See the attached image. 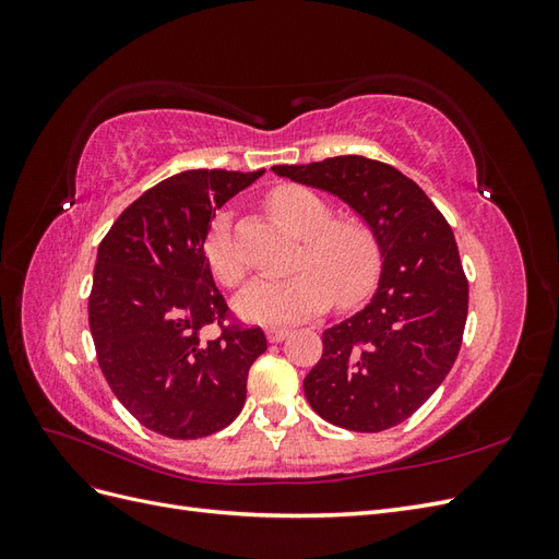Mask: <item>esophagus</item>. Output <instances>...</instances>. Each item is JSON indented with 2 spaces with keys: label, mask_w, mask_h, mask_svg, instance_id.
<instances>
[{
  "label": "esophagus",
  "mask_w": 559,
  "mask_h": 559,
  "mask_svg": "<svg viewBox=\"0 0 559 559\" xmlns=\"http://www.w3.org/2000/svg\"><path fill=\"white\" fill-rule=\"evenodd\" d=\"M286 335H289V329H275V326L265 329V337H267L270 343H282Z\"/></svg>",
  "instance_id": "obj_1"
}]
</instances>
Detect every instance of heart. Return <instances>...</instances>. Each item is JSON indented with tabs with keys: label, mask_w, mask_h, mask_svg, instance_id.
<instances>
[{
	"label": "heart",
	"mask_w": 559,
	"mask_h": 559,
	"mask_svg": "<svg viewBox=\"0 0 559 559\" xmlns=\"http://www.w3.org/2000/svg\"><path fill=\"white\" fill-rule=\"evenodd\" d=\"M270 207L302 238L296 273L280 280L251 282L238 298V310L263 324H286L324 310L333 300L349 308L373 289L382 247L376 228L359 216H335L326 198L306 186H280L270 193ZM205 259L214 277L240 286L247 265L230 233L228 214H218L207 233Z\"/></svg>",
	"instance_id": "heart-1"
}]
</instances>
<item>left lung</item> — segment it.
Here are the masks:
<instances>
[{
  "label": "left lung",
  "mask_w": 559,
  "mask_h": 559,
  "mask_svg": "<svg viewBox=\"0 0 559 559\" xmlns=\"http://www.w3.org/2000/svg\"><path fill=\"white\" fill-rule=\"evenodd\" d=\"M273 173L345 200L378 233V292L324 331V352L302 386L335 427L392 429L441 386L462 347L468 282L452 228L413 179L380 160L335 156Z\"/></svg>",
  "instance_id": "obj_1"
}]
</instances>
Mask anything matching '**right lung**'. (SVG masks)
Instances as JSON below:
<instances>
[{"mask_svg":"<svg viewBox=\"0 0 559 559\" xmlns=\"http://www.w3.org/2000/svg\"><path fill=\"white\" fill-rule=\"evenodd\" d=\"M263 175L186 170L156 183L99 242L88 324L123 408L167 438H202L240 415L259 326L235 324L205 259L214 212ZM210 323L219 335L204 337Z\"/></svg>","mask_w":559,"mask_h":559,"instance_id":"1","label":"right lung"}]
</instances>
